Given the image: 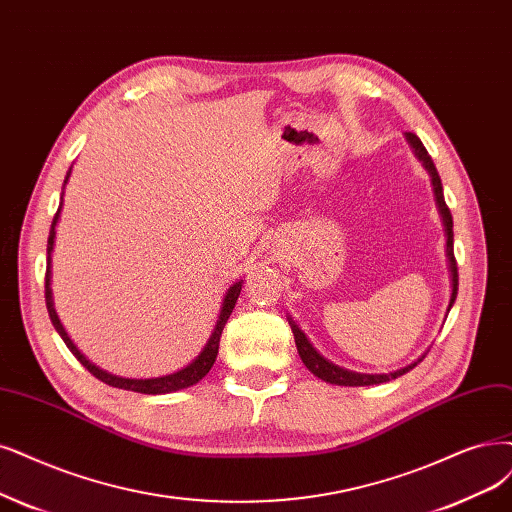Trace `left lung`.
<instances>
[{"label":"left lung","mask_w":512,"mask_h":512,"mask_svg":"<svg viewBox=\"0 0 512 512\" xmlns=\"http://www.w3.org/2000/svg\"><path fill=\"white\" fill-rule=\"evenodd\" d=\"M405 139L409 143V147L413 149L415 158H418L422 162V166L428 170L430 175V183H432V192H434V200H437V208L439 213L443 217V225H445V236H447V261H449V272H451V297H449V306H447V312L451 310L453 301H456V295H458V263H456V257H453V219H451V213L449 208L445 204V196H443V185H441V177L437 173V166H434L432 158L428 156L426 147L422 145V141L413 135V132H405ZM289 325H291V331L295 335V346H297V352L301 356V361H304V365L316 375L320 377V380L327 382V384H335V386H375V384H384V382H390V380H396V377H401L403 373L411 371L415 365L424 361L426 352L418 358V361H413L411 365L403 367V369H396V371H390V373H356V371H350V369H344L339 367L331 361H327V358L323 354H318V350L310 344V339L306 337V333L299 329V325L295 323V320L291 316H287Z\"/></svg>","instance_id":"8db88e82"}]
</instances>
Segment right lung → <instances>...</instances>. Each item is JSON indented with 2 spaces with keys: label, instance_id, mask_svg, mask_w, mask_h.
<instances>
[{
  "label": "right lung",
  "instance_id": "obj_1",
  "mask_svg": "<svg viewBox=\"0 0 512 512\" xmlns=\"http://www.w3.org/2000/svg\"><path fill=\"white\" fill-rule=\"evenodd\" d=\"M69 175H71V168L69 173L65 177V183L69 181ZM65 187V185H63ZM61 211H63V194H61V204H59V211H56L54 219H52V225H50V236H48V266H46V308H48V314H50V320L52 325L56 329V333H59L63 337V342L67 344V348L71 350V354L78 358V361L94 375L97 380L113 386V388H122V390H132V392H141V394H168V392H177V390H183V388H189L198 384L202 377L211 371V367L215 365V358H217V352H219V339H221V333H223V327L227 323V318H230L236 301H238V295L242 291V278L236 280L234 285L225 291L223 295V304H221V310H219V316H217V323H215V329L211 333V337H208V342L204 344V348L200 350V354L194 358L192 363H187L185 367H181L179 371L175 373H168V375H160V377H145V380H137V377H120V375H113V373H107L103 371L101 367H97L94 363H90L88 358L78 350V346H75L71 342V337L67 335L63 323L59 314H56L54 310V297H52V251H54V238H56V225H59V219H61Z\"/></svg>",
  "mask_w": 512,
  "mask_h": 512
}]
</instances>
